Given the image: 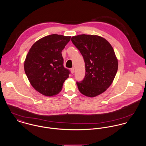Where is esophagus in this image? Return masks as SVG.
<instances>
[{"label":"esophagus","instance_id":"esophagus-1","mask_svg":"<svg viewBox=\"0 0 146 146\" xmlns=\"http://www.w3.org/2000/svg\"><path fill=\"white\" fill-rule=\"evenodd\" d=\"M70 72H71V73L73 74L74 73V68H72L70 69Z\"/></svg>","mask_w":146,"mask_h":146}]
</instances>
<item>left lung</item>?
I'll return each mask as SVG.
<instances>
[{
	"mask_svg": "<svg viewBox=\"0 0 146 146\" xmlns=\"http://www.w3.org/2000/svg\"><path fill=\"white\" fill-rule=\"evenodd\" d=\"M71 41L85 63L84 78L77 82L80 92L88 97L100 95L111 84L117 71L118 62L113 47L97 35H80L73 36Z\"/></svg>",
	"mask_w": 146,
	"mask_h": 146,
	"instance_id": "1",
	"label": "left lung"
}]
</instances>
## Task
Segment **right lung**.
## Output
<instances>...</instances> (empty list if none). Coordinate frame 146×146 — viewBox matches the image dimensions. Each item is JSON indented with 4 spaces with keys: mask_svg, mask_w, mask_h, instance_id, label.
Here are the masks:
<instances>
[{
    "mask_svg": "<svg viewBox=\"0 0 146 146\" xmlns=\"http://www.w3.org/2000/svg\"><path fill=\"white\" fill-rule=\"evenodd\" d=\"M71 36L52 34L41 38L30 49L24 63L25 73L33 87L52 96L61 91L70 71L64 68L62 51Z\"/></svg>",
    "mask_w": 146,
    "mask_h": 146,
    "instance_id": "obj_1",
    "label": "right lung"
}]
</instances>
